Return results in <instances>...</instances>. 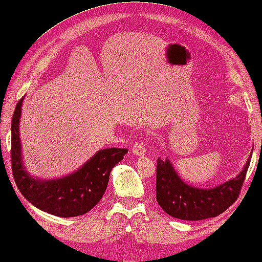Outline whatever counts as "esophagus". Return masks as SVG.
<instances>
[{"label": "esophagus", "instance_id": "1", "mask_svg": "<svg viewBox=\"0 0 262 262\" xmlns=\"http://www.w3.org/2000/svg\"><path fill=\"white\" fill-rule=\"evenodd\" d=\"M132 150H133L134 155H136V156H144L145 154H146L145 145H144L143 143H140V142H138V143H136V144H134Z\"/></svg>", "mask_w": 262, "mask_h": 262}]
</instances>
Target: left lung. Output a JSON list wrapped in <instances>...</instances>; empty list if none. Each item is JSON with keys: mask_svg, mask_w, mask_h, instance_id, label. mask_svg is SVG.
<instances>
[{"mask_svg": "<svg viewBox=\"0 0 262 262\" xmlns=\"http://www.w3.org/2000/svg\"><path fill=\"white\" fill-rule=\"evenodd\" d=\"M252 154V151H251ZM251 155L239 175L214 188H196L184 183L170 160L157 159L156 199L163 210L173 218L203 220L217 217L227 210L239 197Z\"/></svg>", "mask_w": 262, "mask_h": 262, "instance_id": "8db88e82", "label": "left lung"}]
</instances>
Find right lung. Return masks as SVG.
Segmentation results:
<instances>
[{
    "instance_id": "right-lung-1",
    "label": "right lung",
    "mask_w": 262,
    "mask_h": 262,
    "mask_svg": "<svg viewBox=\"0 0 262 262\" xmlns=\"http://www.w3.org/2000/svg\"><path fill=\"white\" fill-rule=\"evenodd\" d=\"M23 98L16 104L12 118L11 160L18 190L38 209L58 217H76L89 212L102 199L110 173L128 151L126 148H105L69 176L42 180L30 176L22 163L18 125Z\"/></svg>"
}]
</instances>
